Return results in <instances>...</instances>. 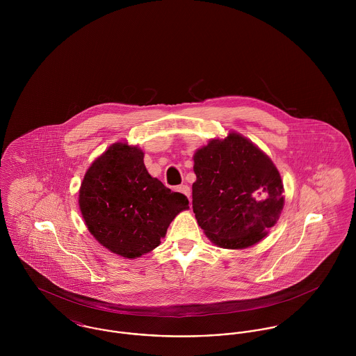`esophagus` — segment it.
<instances>
[{"mask_svg": "<svg viewBox=\"0 0 356 356\" xmlns=\"http://www.w3.org/2000/svg\"><path fill=\"white\" fill-rule=\"evenodd\" d=\"M177 191H178L179 193H182V195H185L186 197H189V199H191V188H189L188 185H179V186L177 188Z\"/></svg>", "mask_w": 356, "mask_h": 356, "instance_id": "obj_1", "label": "esophagus"}]
</instances>
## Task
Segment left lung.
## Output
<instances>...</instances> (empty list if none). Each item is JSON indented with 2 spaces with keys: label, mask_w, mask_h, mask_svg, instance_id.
<instances>
[{
  "label": "left lung",
  "mask_w": 356,
  "mask_h": 356,
  "mask_svg": "<svg viewBox=\"0 0 356 356\" xmlns=\"http://www.w3.org/2000/svg\"><path fill=\"white\" fill-rule=\"evenodd\" d=\"M193 212L218 247L243 250L259 243L284 207V185L271 159L250 140L229 133L193 156Z\"/></svg>",
  "instance_id": "obj_1"
}]
</instances>
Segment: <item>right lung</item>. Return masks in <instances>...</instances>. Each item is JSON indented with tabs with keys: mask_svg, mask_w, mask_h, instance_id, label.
<instances>
[{
	"mask_svg": "<svg viewBox=\"0 0 356 356\" xmlns=\"http://www.w3.org/2000/svg\"><path fill=\"white\" fill-rule=\"evenodd\" d=\"M79 208L102 247L136 259L160 245L172 219L189 208V202L149 175L140 148L116 143L86 171Z\"/></svg>",
	"mask_w": 356,
	"mask_h": 356,
	"instance_id": "1",
	"label": "right lung"
}]
</instances>
